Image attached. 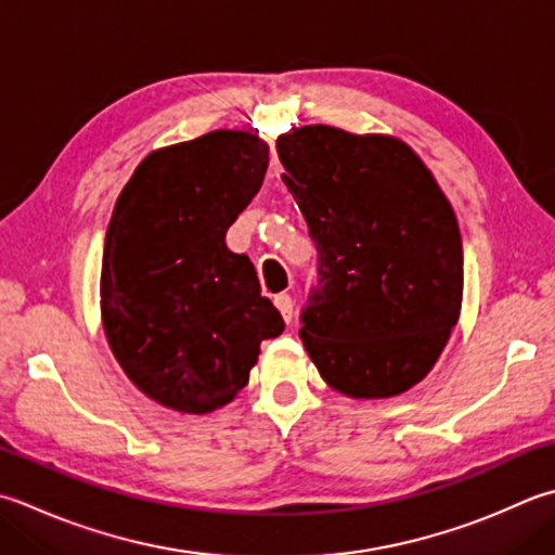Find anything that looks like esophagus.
<instances>
[{
	"mask_svg": "<svg viewBox=\"0 0 555 555\" xmlns=\"http://www.w3.org/2000/svg\"><path fill=\"white\" fill-rule=\"evenodd\" d=\"M274 306L279 308L281 318H284L286 322H291V320H293V300H291L288 293H279V296L274 298Z\"/></svg>",
	"mask_w": 555,
	"mask_h": 555,
	"instance_id": "34e87169",
	"label": "esophagus"
}]
</instances>
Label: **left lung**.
Returning a JSON list of instances; mask_svg holds the SVG:
<instances>
[{
  "instance_id": "1",
  "label": "left lung",
  "mask_w": 555,
  "mask_h": 555,
  "mask_svg": "<svg viewBox=\"0 0 555 555\" xmlns=\"http://www.w3.org/2000/svg\"><path fill=\"white\" fill-rule=\"evenodd\" d=\"M284 184L320 253L300 339L324 383L387 399L426 377L462 312L450 199L406 141L306 125L276 139Z\"/></svg>"
}]
</instances>
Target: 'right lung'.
<instances>
[{
  "label": "right lung",
  "instance_id": "obj_1",
  "mask_svg": "<svg viewBox=\"0 0 555 555\" xmlns=\"http://www.w3.org/2000/svg\"><path fill=\"white\" fill-rule=\"evenodd\" d=\"M269 146L214 129L139 163L107 223L101 320L132 385L180 414H211L237 397L259 344L284 332L249 257L225 231L264 182Z\"/></svg>",
  "mask_w": 555,
  "mask_h": 555
}]
</instances>
